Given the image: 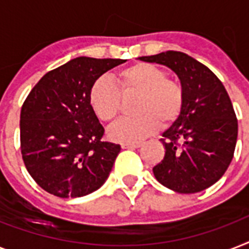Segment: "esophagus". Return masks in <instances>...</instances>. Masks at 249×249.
<instances>
[{"instance_id":"obj_1","label":"esophagus","mask_w":249,"mask_h":249,"mask_svg":"<svg viewBox=\"0 0 249 249\" xmlns=\"http://www.w3.org/2000/svg\"><path fill=\"white\" fill-rule=\"evenodd\" d=\"M142 146V143H121L123 148H138Z\"/></svg>"}]
</instances>
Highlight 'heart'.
Here are the masks:
<instances>
[{"label":"heart","instance_id":"b5f03b06","mask_svg":"<svg viewBox=\"0 0 249 249\" xmlns=\"http://www.w3.org/2000/svg\"><path fill=\"white\" fill-rule=\"evenodd\" d=\"M117 86L98 79L89 90V106L101 121L111 123L123 107V95H137L133 111L111 126L109 140L120 143H138L156 129L168 128L181 117L185 107V91L181 84L169 79L163 68L138 62L116 73Z\"/></svg>","mask_w":249,"mask_h":249}]
</instances>
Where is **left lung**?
<instances>
[{
  "instance_id": "left-lung-1",
  "label": "left lung",
  "mask_w": 249,
  "mask_h": 249,
  "mask_svg": "<svg viewBox=\"0 0 249 249\" xmlns=\"http://www.w3.org/2000/svg\"><path fill=\"white\" fill-rule=\"evenodd\" d=\"M140 59L169 67L185 91L181 117L160 140L165 155L154 176L176 193L208 189L224 176L235 151L238 120L228 91L207 66L185 53L169 50Z\"/></svg>"
}]
</instances>
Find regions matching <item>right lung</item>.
<instances>
[{
    "label": "right lung",
    "mask_w": 249,
    "mask_h": 249,
    "mask_svg": "<svg viewBox=\"0 0 249 249\" xmlns=\"http://www.w3.org/2000/svg\"><path fill=\"white\" fill-rule=\"evenodd\" d=\"M125 59L79 56L49 71L33 86L20 111L24 165L41 189L80 197L108 178L120 144L103 142L105 128L89 106V90Z\"/></svg>",
    "instance_id": "obj_1"
}]
</instances>
